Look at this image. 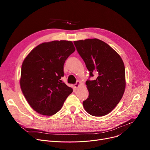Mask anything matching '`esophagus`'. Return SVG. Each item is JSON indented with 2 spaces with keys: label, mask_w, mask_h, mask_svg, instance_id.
<instances>
[{
  "label": "esophagus",
  "mask_w": 150,
  "mask_h": 150,
  "mask_svg": "<svg viewBox=\"0 0 150 150\" xmlns=\"http://www.w3.org/2000/svg\"><path fill=\"white\" fill-rule=\"evenodd\" d=\"M80 85H81L80 82V81H77V82H76V83L74 84V87H75V88L77 89L78 87H79V86H80Z\"/></svg>",
  "instance_id": "obj_1"
}]
</instances>
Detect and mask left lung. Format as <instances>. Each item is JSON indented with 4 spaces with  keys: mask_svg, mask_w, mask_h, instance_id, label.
Here are the masks:
<instances>
[{
    "mask_svg": "<svg viewBox=\"0 0 150 150\" xmlns=\"http://www.w3.org/2000/svg\"><path fill=\"white\" fill-rule=\"evenodd\" d=\"M94 80L86 82L89 97L83 102L85 111L92 116L111 112L119 103L126 87L123 61L111 47L100 39H86L74 42Z\"/></svg>",
    "mask_w": 150,
    "mask_h": 150,
    "instance_id": "obj_1",
    "label": "left lung"
}]
</instances>
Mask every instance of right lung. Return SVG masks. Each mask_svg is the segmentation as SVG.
<instances>
[{
  "instance_id": "obj_1",
  "label": "right lung",
  "mask_w": 150,
  "mask_h": 150,
  "mask_svg": "<svg viewBox=\"0 0 150 150\" xmlns=\"http://www.w3.org/2000/svg\"><path fill=\"white\" fill-rule=\"evenodd\" d=\"M75 50L72 41L43 42L23 60L21 89L28 103L38 113L46 116L55 114L72 92L61 78L64 76L65 61Z\"/></svg>"
}]
</instances>
